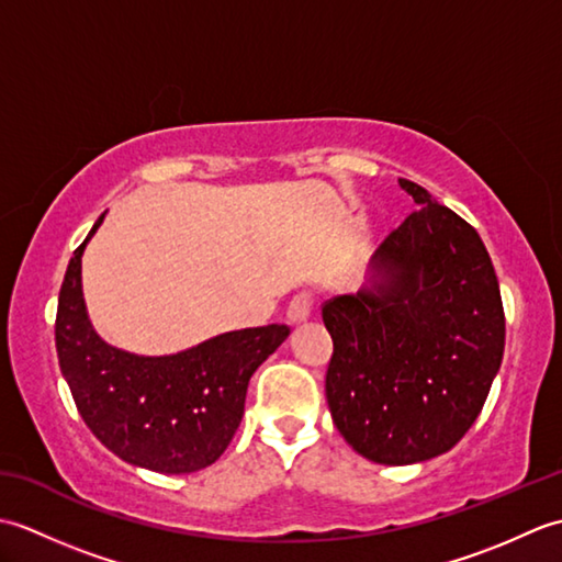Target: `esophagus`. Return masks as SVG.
I'll use <instances>...</instances> for the list:
<instances>
[{"label": "esophagus", "mask_w": 562, "mask_h": 562, "mask_svg": "<svg viewBox=\"0 0 562 562\" xmlns=\"http://www.w3.org/2000/svg\"><path fill=\"white\" fill-rule=\"evenodd\" d=\"M312 308H314V292L302 290V292H296L292 296V302L288 306V316H290L292 324H300V321L308 318V314H312Z\"/></svg>", "instance_id": "esophagus-1"}]
</instances>
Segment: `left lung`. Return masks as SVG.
<instances>
[{"label": "left lung", "instance_id": "8db88e82", "mask_svg": "<svg viewBox=\"0 0 562 562\" xmlns=\"http://www.w3.org/2000/svg\"><path fill=\"white\" fill-rule=\"evenodd\" d=\"M417 207L374 254V284L333 296L326 398L364 459L427 461L469 432L505 352V308L479 232L401 178Z\"/></svg>", "mask_w": 562, "mask_h": 562}]
</instances>
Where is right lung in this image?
I'll return each mask as SVG.
<instances>
[{
  "label": "right lung",
  "instance_id": "obj_1",
  "mask_svg": "<svg viewBox=\"0 0 562 562\" xmlns=\"http://www.w3.org/2000/svg\"><path fill=\"white\" fill-rule=\"evenodd\" d=\"M59 288L55 345L77 411L101 445L123 461L157 473H193L217 461L244 415L256 369L290 336L270 324L222 333L178 355L139 357L103 342L81 294V254Z\"/></svg>",
  "mask_w": 562,
  "mask_h": 562
}]
</instances>
